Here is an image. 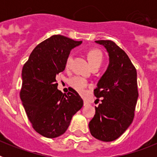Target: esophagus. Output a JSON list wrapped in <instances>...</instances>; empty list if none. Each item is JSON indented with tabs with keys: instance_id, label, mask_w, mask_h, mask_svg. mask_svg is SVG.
<instances>
[{
	"instance_id": "obj_1",
	"label": "esophagus",
	"mask_w": 157,
	"mask_h": 157,
	"mask_svg": "<svg viewBox=\"0 0 157 157\" xmlns=\"http://www.w3.org/2000/svg\"><path fill=\"white\" fill-rule=\"evenodd\" d=\"M83 105H84V106H86V105H89V102L86 101H84V102H83Z\"/></svg>"
}]
</instances>
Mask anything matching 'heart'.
Returning <instances> with one entry per match:
<instances>
[{"instance_id": "obj_1", "label": "heart", "mask_w": 157, "mask_h": 157, "mask_svg": "<svg viewBox=\"0 0 157 157\" xmlns=\"http://www.w3.org/2000/svg\"><path fill=\"white\" fill-rule=\"evenodd\" d=\"M87 57H88L89 61L90 63L91 67H100L102 62H103V53L100 49L98 48H91L87 52ZM72 54H70L66 59V63H65V67L66 68L70 67L71 63L72 61ZM69 84L72 88L75 90L79 94H84L86 91L87 86V82L83 78L79 77V76H75V77L71 78L69 80Z\"/></svg>"}]
</instances>
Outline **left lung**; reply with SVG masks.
<instances>
[{"mask_svg":"<svg viewBox=\"0 0 157 157\" xmlns=\"http://www.w3.org/2000/svg\"><path fill=\"white\" fill-rule=\"evenodd\" d=\"M96 42L106 48L109 65L94 90L101 98L96 114L89 123L94 138L100 141L117 139L131 124L138 98L137 71L127 54L110 40Z\"/></svg>","mask_w":157,"mask_h":157,"instance_id":"obj_1","label":"left lung"}]
</instances>
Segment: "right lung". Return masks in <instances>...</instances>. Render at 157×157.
Listing matches in <instances>:
<instances>
[{
	"label": "right lung",
	"instance_id": "add662e5",
	"mask_svg": "<svg viewBox=\"0 0 157 157\" xmlns=\"http://www.w3.org/2000/svg\"><path fill=\"white\" fill-rule=\"evenodd\" d=\"M82 41L52 35L34 48L22 71L20 98L36 132L45 138L59 137L70 125L83 101L74 89L63 94L57 90L56 77L65 69L71 48Z\"/></svg>",
	"mask_w": 157,
	"mask_h": 157
}]
</instances>
